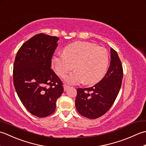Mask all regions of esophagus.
Segmentation results:
<instances>
[{"instance_id": "esophagus-1", "label": "esophagus", "mask_w": 146, "mask_h": 146, "mask_svg": "<svg viewBox=\"0 0 146 146\" xmlns=\"http://www.w3.org/2000/svg\"><path fill=\"white\" fill-rule=\"evenodd\" d=\"M63 87H64V90L66 91V90H67V89L68 88V87H69V86L66 85V84H64L63 85Z\"/></svg>"}]
</instances>
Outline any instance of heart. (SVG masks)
<instances>
[{"label": "heart", "mask_w": 146, "mask_h": 146, "mask_svg": "<svg viewBox=\"0 0 146 146\" xmlns=\"http://www.w3.org/2000/svg\"><path fill=\"white\" fill-rule=\"evenodd\" d=\"M63 53L55 54L51 63L60 76L72 70L75 64L76 70L63 76L68 84H78L83 81L88 85L95 84L106 72L108 54L103 47L88 42H75L66 46Z\"/></svg>", "instance_id": "obj_1"}]
</instances>
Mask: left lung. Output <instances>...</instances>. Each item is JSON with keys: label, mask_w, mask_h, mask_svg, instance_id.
I'll return each instance as SVG.
<instances>
[{"label": "left lung", "mask_w": 146, "mask_h": 146, "mask_svg": "<svg viewBox=\"0 0 146 146\" xmlns=\"http://www.w3.org/2000/svg\"><path fill=\"white\" fill-rule=\"evenodd\" d=\"M111 61L101 81L90 88L77 89V111L86 118L95 119L103 115L112 106L122 85L123 68L117 52L110 49Z\"/></svg>", "instance_id": "8db88e82"}]
</instances>
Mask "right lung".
<instances>
[{
    "label": "right lung",
    "instance_id": "1",
    "mask_svg": "<svg viewBox=\"0 0 146 146\" xmlns=\"http://www.w3.org/2000/svg\"><path fill=\"white\" fill-rule=\"evenodd\" d=\"M58 40V37L38 34L21 46L15 58V91L27 110L38 117L53 113L63 92V83L51 68Z\"/></svg>",
    "mask_w": 146,
    "mask_h": 146
}]
</instances>
